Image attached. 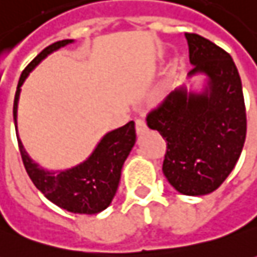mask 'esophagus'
I'll return each instance as SVG.
<instances>
[{"label": "esophagus", "instance_id": "obj_1", "mask_svg": "<svg viewBox=\"0 0 257 257\" xmlns=\"http://www.w3.org/2000/svg\"><path fill=\"white\" fill-rule=\"evenodd\" d=\"M135 126L138 134H143V132L146 131V122L143 121V119H141V118H138L135 121Z\"/></svg>", "mask_w": 257, "mask_h": 257}]
</instances>
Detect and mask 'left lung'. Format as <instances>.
<instances>
[{"instance_id":"obj_1","label":"left lung","mask_w":257,"mask_h":257,"mask_svg":"<svg viewBox=\"0 0 257 257\" xmlns=\"http://www.w3.org/2000/svg\"><path fill=\"white\" fill-rule=\"evenodd\" d=\"M188 77L201 74L200 92L176 88L146 116L167 142L163 173L184 195H205L229 176L243 149L246 109L242 81L229 53L195 33H186Z\"/></svg>"}]
</instances>
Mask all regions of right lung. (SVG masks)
<instances>
[{
    "label": "right lung",
    "instance_id": "add662e5",
    "mask_svg": "<svg viewBox=\"0 0 257 257\" xmlns=\"http://www.w3.org/2000/svg\"><path fill=\"white\" fill-rule=\"evenodd\" d=\"M73 42V39H64L43 49L22 71L14 99V122L17 132L18 101L24 81L43 59ZM17 138L22 162L35 187L49 201H52L60 208L74 214L92 215L104 211L112 201L121 180L122 166L135 145L136 134L135 122H128L126 125L114 129L102 136L95 149L83 163L71 169L57 172L46 170L36 162H33L26 153L18 134Z\"/></svg>",
    "mask_w": 257,
    "mask_h": 257
}]
</instances>
